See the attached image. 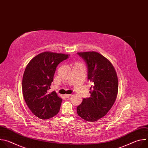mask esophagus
<instances>
[{
    "label": "esophagus",
    "mask_w": 148,
    "mask_h": 148,
    "mask_svg": "<svg viewBox=\"0 0 148 148\" xmlns=\"http://www.w3.org/2000/svg\"><path fill=\"white\" fill-rule=\"evenodd\" d=\"M71 95V94H65V95H64L65 97H66V98H68V97H70Z\"/></svg>",
    "instance_id": "obj_1"
}]
</instances>
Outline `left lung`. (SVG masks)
<instances>
[{
    "label": "left lung",
    "mask_w": 148,
    "mask_h": 148,
    "mask_svg": "<svg viewBox=\"0 0 148 148\" xmlns=\"http://www.w3.org/2000/svg\"><path fill=\"white\" fill-rule=\"evenodd\" d=\"M86 62L88 79L93 83L91 97L84 98L77 108L78 115L88 122L103 117L111 110L116 99L118 79L112 63L96 51L78 52Z\"/></svg>",
    "instance_id": "left-lung-1"
}]
</instances>
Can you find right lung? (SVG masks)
I'll return each mask as SVG.
<instances>
[{"instance_id": "add662e5", "label": "right lung", "mask_w": 148, "mask_h": 148, "mask_svg": "<svg viewBox=\"0 0 148 148\" xmlns=\"http://www.w3.org/2000/svg\"><path fill=\"white\" fill-rule=\"evenodd\" d=\"M69 56L43 52L33 57L26 67L22 80L23 97L32 112L40 119L51 118L60 111L62 99L55 91L50 93L48 90L57 66Z\"/></svg>"}]
</instances>
